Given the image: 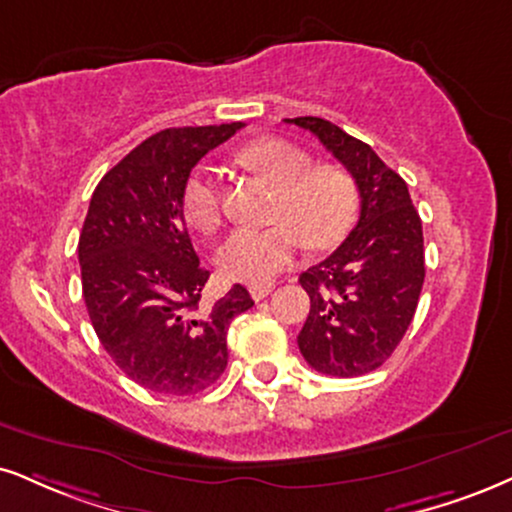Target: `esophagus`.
Here are the masks:
<instances>
[{"instance_id": "34e87169", "label": "esophagus", "mask_w": 512, "mask_h": 512, "mask_svg": "<svg viewBox=\"0 0 512 512\" xmlns=\"http://www.w3.org/2000/svg\"><path fill=\"white\" fill-rule=\"evenodd\" d=\"M273 289H275V285H251L249 294L254 301H263L270 292H273Z\"/></svg>"}]
</instances>
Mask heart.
<instances>
[{
    "mask_svg": "<svg viewBox=\"0 0 512 512\" xmlns=\"http://www.w3.org/2000/svg\"><path fill=\"white\" fill-rule=\"evenodd\" d=\"M239 159L280 185V197L273 227H237L218 246L216 261L227 280L268 285L304 244L330 249L349 235L361 208V194L349 170L313 166L306 149L273 137L251 142ZM182 213L201 232L220 225L223 182L216 166L201 163L189 173L182 189Z\"/></svg>",
    "mask_w": 512,
    "mask_h": 512,
    "instance_id": "1",
    "label": "heart"
}]
</instances>
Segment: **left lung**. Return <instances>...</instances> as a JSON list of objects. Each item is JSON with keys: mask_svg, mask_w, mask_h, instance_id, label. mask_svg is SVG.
I'll return each instance as SVG.
<instances>
[{"mask_svg": "<svg viewBox=\"0 0 512 512\" xmlns=\"http://www.w3.org/2000/svg\"><path fill=\"white\" fill-rule=\"evenodd\" d=\"M313 132L349 170L361 194V216L342 246L301 273L311 311L299 349L311 368L358 377L380 368L406 334L425 282L422 220L408 185L368 144L325 118H285Z\"/></svg>", "mask_w": 512, "mask_h": 512, "instance_id": "8db88e82", "label": "left lung"}]
</instances>
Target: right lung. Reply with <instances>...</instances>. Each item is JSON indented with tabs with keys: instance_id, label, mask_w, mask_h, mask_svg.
I'll list each match as a JSON object with an SVG mask.
<instances>
[{
	"instance_id": "obj_1",
	"label": "right lung",
	"mask_w": 512,
	"mask_h": 512,
	"mask_svg": "<svg viewBox=\"0 0 512 512\" xmlns=\"http://www.w3.org/2000/svg\"><path fill=\"white\" fill-rule=\"evenodd\" d=\"M239 128L156 132L104 175L87 208L78 242L87 313L113 363L149 391L211 387L227 365V327L254 306L242 285L201 304L211 273L199 266L182 213L192 168Z\"/></svg>"
}]
</instances>
